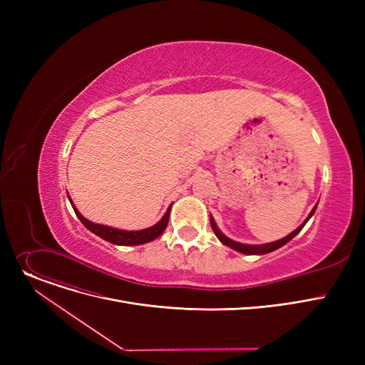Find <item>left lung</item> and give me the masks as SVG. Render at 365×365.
Listing matches in <instances>:
<instances>
[{"mask_svg": "<svg viewBox=\"0 0 365 365\" xmlns=\"http://www.w3.org/2000/svg\"><path fill=\"white\" fill-rule=\"evenodd\" d=\"M315 210H317V205H315V208L312 210V213L309 215V217L306 219L304 222H303V225H300L296 231H293L290 235H287V237H284L282 240H278V241H275V242H269V244H263V245H245V244H240V242H237V241H232V240H229L227 237H225L219 229H217V226H216V223H215V219L210 216V223H212V227H213V231H215V234H216V237L225 244V245H227V247H231V248H234V250H237V252H240V253H244V255H266V253H271V252H274V250H277V248H279V247H282L284 244H287L289 242L292 238H294L302 229H303V226L306 225V222H308L309 219H311V216L315 213Z\"/></svg>", "mask_w": 365, "mask_h": 365, "instance_id": "obj_1", "label": "left lung"}]
</instances>
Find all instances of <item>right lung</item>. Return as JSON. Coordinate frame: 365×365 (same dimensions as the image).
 Listing matches in <instances>:
<instances>
[{"label": "right lung", "instance_id": "obj_1", "mask_svg": "<svg viewBox=\"0 0 365 365\" xmlns=\"http://www.w3.org/2000/svg\"><path fill=\"white\" fill-rule=\"evenodd\" d=\"M71 204H72V201H71ZM72 207H73L75 215L78 216V219L83 222V225L88 229V231H91L93 234H96L98 237H101L112 244H118V245H139V244H145V242H149L152 240L158 238L164 232V229L167 227L168 217H170V208H171L170 207L167 210L164 217L157 225H153L148 229H142V231H120V229H113V227H109L105 225H98V223H93V222L87 220L86 217H83L80 215V212L75 208L73 204H72Z\"/></svg>", "mask_w": 365, "mask_h": 365}]
</instances>
